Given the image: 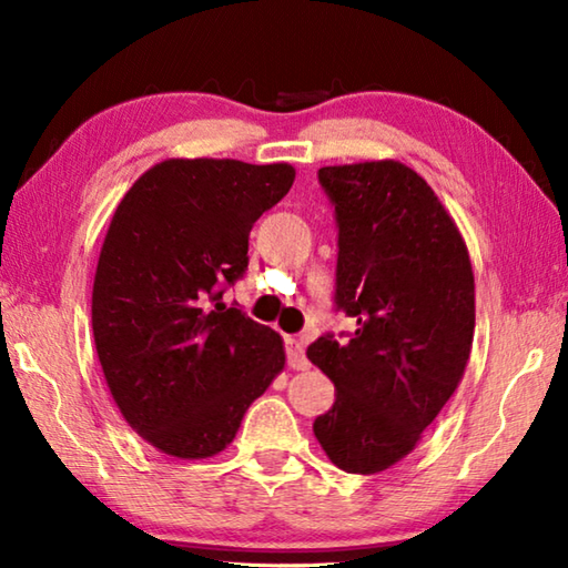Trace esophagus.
I'll list each match as a JSON object with an SVG mask.
<instances>
[{
	"label": "esophagus",
	"mask_w": 568,
	"mask_h": 568,
	"mask_svg": "<svg viewBox=\"0 0 568 568\" xmlns=\"http://www.w3.org/2000/svg\"><path fill=\"white\" fill-rule=\"evenodd\" d=\"M285 355H287V365H291L293 371H305L307 358H305V343L303 338H295V335H287L285 338Z\"/></svg>",
	"instance_id": "obj_1"
}]
</instances>
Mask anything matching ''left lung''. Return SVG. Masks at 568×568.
<instances>
[{
    "label": "left lung",
    "instance_id": "8db88e82",
    "mask_svg": "<svg viewBox=\"0 0 568 568\" xmlns=\"http://www.w3.org/2000/svg\"><path fill=\"white\" fill-rule=\"evenodd\" d=\"M335 207V311L355 321L307 345L335 403L313 434L345 474L408 456L464 378L476 328L474 271L454 217L396 160L321 168Z\"/></svg>",
    "mask_w": 568,
    "mask_h": 568
}]
</instances>
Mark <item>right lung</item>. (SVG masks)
I'll list each match as a JSON object with an SVG mask.
<instances>
[{
    "label": "right lung",
    "instance_id": "add662e5",
    "mask_svg": "<svg viewBox=\"0 0 568 568\" xmlns=\"http://www.w3.org/2000/svg\"><path fill=\"white\" fill-rule=\"evenodd\" d=\"M295 180L287 162L165 160L114 210L92 285V333L124 420L175 458L233 444L283 371V341L223 303L255 220Z\"/></svg>",
    "mask_w": 568,
    "mask_h": 568
}]
</instances>
